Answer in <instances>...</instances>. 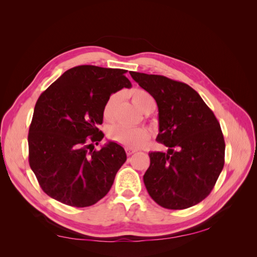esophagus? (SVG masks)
Masks as SVG:
<instances>
[{"label":"esophagus","instance_id":"34e87169","mask_svg":"<svg viewBox=\"0 0 257 257\" xmlns=\"http://www.w3.org/2000/svg\"><path fill=\"white\" fill-rule=\"evenodd\" d=\"M135 152H137V150L132 149V148H127V149H125V154H127V156H132V155L135 154Z\"/></svg>","mask_w":257,"mask_h":257}]
</instances>
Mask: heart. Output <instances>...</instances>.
<instances>
[{
  "mask_svg": "<svg viewBox=\"0 0 257 257\" xmlns=\"http://www.w3.org/2000/svg\"><path fill=\"white\" fill-rule=\"evenodd\" d=\"M129 96L132 98L134 105L141 111L145 112L147 109L155 107L154 99L146 90L136 88L129 92ZM118 101L119 94H112L109 96L103 105L102 116L107 121L112 120L114 108H116ZM108 138L119 145L128 147V148L137 149L148 143L151 138V132L146 127L129 128L122 124H114L108 130Z\"/></svg>",
  "mask_w": 257,
  "mask_h": 257,
  "instance_id": "heart-1",
  "label": "heart"
}]
</instances>
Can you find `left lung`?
<instances>
[{
	"label": "left lung",
	"instance_id": "left-lung-1",
	"mask_svg": "<svg viewBox=\"0 0 257 257\" xmlns=\"http://www.w3.org/2000/svg\"><path fill=\"white\" fill-rule=\"evenodd\" d=\"M155 98L159 110L157 141L168 152H150L144 176L149 195L162 207L183 210L214 188L224 166L225 143L216 117L187 84L161 75L130 72Z\"/></svg>",
	"mask_w": 257,
	"mask_h": 257
}]
</instances>
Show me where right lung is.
I'll use <instances>...</instances> for the list:
<instances>
[{
	"mask_svg": "<svg viewBox=\"0 0 257 257\" xmlns=\"http://www.w3.org/2000/svg\"><path fill=\"white\" fill-rule=\"evenodd\" d=\"M127 70L81 65L66 70L36 101L29 130V161L42 190L64 204L97 203L127 160L121 146L98 129L113 92L130 88Z\"/></svg>",
	"mask_w": 257,
	"mask_h": 257,
	"instance_id": "add662e5",
	"label": "right lung"
}]
</instances>
